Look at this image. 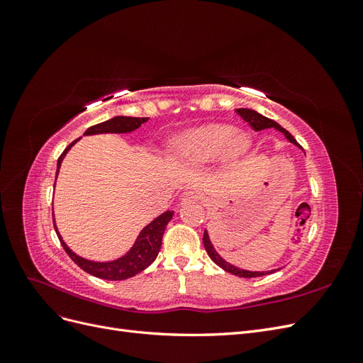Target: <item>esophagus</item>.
Returning <instances> with one entry per match:
<instances>
[{"label": "esophagus", "mask_w": 363, "mask_h": 363, "mask_svg": "<svg viewBox=\"0 0 363 363\" xmlns=\"http://www.w3.org/2000/svg\"><path fill=\"white\" fill-rule=\"evenodd\" d=\"M183 200L184 201H201L203 200V195L200 192L189 191V192H184L183 194Z\"/></svg>", "instance_id": "esophagus-1"}]
</instances>
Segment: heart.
Returning <instances> with one entry per match:
<instances>
[{
    "label": "heart",
    "instance_id": "1",
    "mask_svg": "<svg viewBox=\"0 0 363 363\" xmlns=\"http://www.w3.org/2000/svg\"><path fill=\"white\" fill-rule=\"evenodd\" d=\"M250 147L247 135H236V128L224 124H211L192 130L175 140L174 151L180 159L192 163H206L224 152L230 157L244 155Z\"/></svg>",
    "mask_w": 363,
    "mask_h": 363
}]
</instances>
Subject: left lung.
Masks as SVG:
<instances>
[{
    "label": "left lung",
    "mask_w": 363,
    "mask_h": 363,
    "mask_svg": "<svg viewBox=\"0 0 363 363\" xmlns=\"http://www.w3.org/2000/svg\"><path fill=\"white\" fill-rule=\"evenodd\" d=\"M236 112H238V115H239L240 118H242L244 121H247V123H248L252 128H255V130H263V128H271V127H274V128H277L279 131H281V133H284V136H286V138L292 142V144L301 147V145L298 144V142H296V140L294 139V136L289 133V131L284 130L281 125H279V124L276 123V121H272V119H269V118H267V116H263V115H260V113H257V112H255V111H250V108H238ZM203 244H204V248H206V251H207L208 257H211V259L216 263L218 267H221V268L225 269L227 272L233 274V276L244 277V279H251V277H262V276H267V274L276 272V269H274V271H267V272H252V271L239 269V268H236V267H233V265H230V263H227V262L215 251L213 245L211 244V239H208L207 232H204Z\"/></svg>",
    "instance_id": "obj_1"
}]
</instances>
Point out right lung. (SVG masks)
I'll return each mask as SVG.
<instances>
[{"mask_svg":"<svg viewBox=\"0 0 363 363\" xmlns=\"http://www.w3.org/2000/svg\"><path fill=\"white\" fill-rule=\"evenodd\" d=\"M148 118H131V116H115L108 121H104V123H100L96 125H92L86 130L84 135H98V133H128V131H133L139 128L142 124L147 123ZM79 139H75L74 142L65 148V151L60 155L57 160V174L60 163L65 157V155L69 151V148L75 144ZM171 211L162 213L159 218H156L155 221L150 223L144 230H142L140 235L138 236L135 245L131 247V250L127 252L125 256L119 257L112 262H91L86 260L80 256H77L75 252H72L67 244L63 242L56 224H54V228H56V233L59 236L60 244L63 250L68 252V256L79 265L83 271H86L91 276H95L98 279H104V280H125L136 276L140 271H144L147 267H150L155 259L157 257L160 247H162V238L164 233V228H167L168 223L172 219Z\"/></svg>","mask_w":363,"mask_h":363,"instance_id":"1","label":"right lung"}]
</instances>
